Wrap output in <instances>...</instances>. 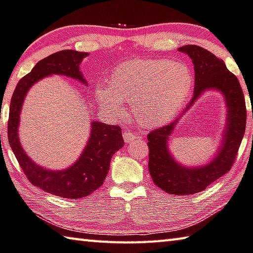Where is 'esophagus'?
Here are the masks:
<instances>
[{
  "instance_id": "1",
  "label": "esophagus",
  "mask_w": 253,
  "mask_h": 253,
  "mask_svg": "<svg viewBox=\"0 0 253 253\" xmlns=\"http://www.w3.org/2000/svg\"><path fill=\"white\" fill-rule=\"evenodd\" d=\"M123 137H124V140H125L126 144H130V142H132L134 140L139 138L138 135L134 134V132H131L130 130H125V131H124Z\"/></svg>"
}]
</instances>
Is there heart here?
I'll list each match as a JSON object with an SVG mask.
<instances>
[{
    "mask_svg": "<svg viewBox=\"0 0 253 253\" xmlns=\"http://www.w3.org/2000/svg\"><path fill=\"white\" fill-rule=\"evenodd\" d=\"M194 75L186 64L168 59H134L113 70L108 87L97 85L96 102L113 115L132 103L135 117L145 126H158L171 119L186 102Z\"/></svg>",
    "mask_w": 253,
    "mask_h": 253,
    "instance_id": "heart-1",
    "label": "heart"
}]
</instances>
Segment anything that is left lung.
I'll return each mask as SVG.
<instances>
[{"label": "left lung", "instance_id": "1", "mask_svg": "<svg viewBox=\"0 0 253 253\" xmlns=\"http://www.w3.org/2000/svg\"><path fill=\"white\" fill-rule=\"evenodd\" d=\"M191 58L195 70L194 96L185 111L169 125L147 135L149 147L148 170L155 185L170 195H194L205 190L218 178L227 173L235 162L246 130V100L236 75L228 71L222 59L198 45L178 48ZM208 90L219 91L226 103V125L215 156L198 168L182 167L169 150V139L182 114L200 96Z\"/></svg>", "mask_w": 253, "mask_h": 253}]
</instances>
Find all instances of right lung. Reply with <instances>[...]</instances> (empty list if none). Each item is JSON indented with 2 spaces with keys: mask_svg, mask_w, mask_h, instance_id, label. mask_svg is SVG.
I'll return each mask as SVG.
<instances>
[{
  "mask_svg": "<svg viewBox=\"0 0 253 253\" xmlns=\"http://www.w3.org/2000/svg\"><path fill=\"white\" fill-rule=\"evenodd\" d=\"M86 56L88 53L64 49L40 61L17 83L11 99L7 124L8 142L27 179L45 192L70 199L84 198L103 185L113 155L125 145L122 128L91 121L88 140L76 162L62 170H50L34 163L27 156L18 137V126L27 91L44 77L64 75L87 85L80 68Z\"/></svg>",
  "mask_w": 253,
  "mask_h": 253,
  "instance_id": "add662e5",
  "label": "right lung"
}]
</instances>
